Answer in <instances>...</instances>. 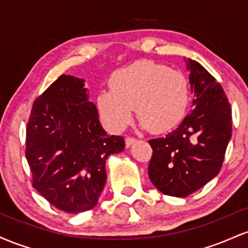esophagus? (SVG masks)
Returning <instances> with one entry per match:
<instances>
[{"label":"esophagus","instance_id":"esophagus-1","mask_svg":"<svg viewBox=\"0 0 248 248\" xmlns=\"http://www.w3.org/2000/svg\"><path fill=\"white\" fill-rule=\"evenodd\" d=\"M135 141H136L135 138L131 137V136H127V137L125 138V145H126V147H130L133 143H135Z\"/></svg>","mask_w":248,"mask_h":248}]
</instances>
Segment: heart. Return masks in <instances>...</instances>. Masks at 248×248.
<instances>
[{
    "mask_svg": "<svg viewBox=\"0 0 248 248\" xmlns=\"http://www.w3.org/2000/svg\"><path fill=\"white\" fill-rule=\"evenodd\" d=\"M111 90L99 93L101 115L115 130H123L137 118L151 132L173 129L184 117L190 91L185 75L152 62H137L115 72Z\"/></svg>",
    "mask_w": 248,
    "mask_h": 248,
    "instance_id": "1",
    "label": "heart"
}]
</instances>
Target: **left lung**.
Returning a JSON list of instances; mask_svg holds the SVG:
<instances>
[{
    "label": "left lung",
    "mask_w": 248,
    "mask_h": 248,
    "mask_svg": "<svg viewBox=\"0 0 248 248\" xmlns=\"http://www.w3.org/2000/svg\"><path fill=\"white\" fill-rule=\"evenodd\" d=\"M193 109L165 137L150 139L149 177L166 196L187 197L220 171L232 136L229 99L212 75L188 60Z\"/></svg>",
    "instance_id": "8db88e82"
}]
</instances>
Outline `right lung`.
I'll return each mask as SVG.
<instances>
[{
	"label": "right lung",
	"mask_w": 248,
	"mask_h": 248,
	"mask_svg": "<svg viewBox=\"0 0 248 248\" xmlns=\"http://www.w3.org/2000/svg\"><path fill=\"white\" fill-rule=\"evenodd\" d=\"M124 146L123 136L102 127L82 78L62 75L32 104L26 137L31 183L63 212L96 206L107 182V158Z\"/></svg>",
	"instance_id": "1"
}]
</instances>
